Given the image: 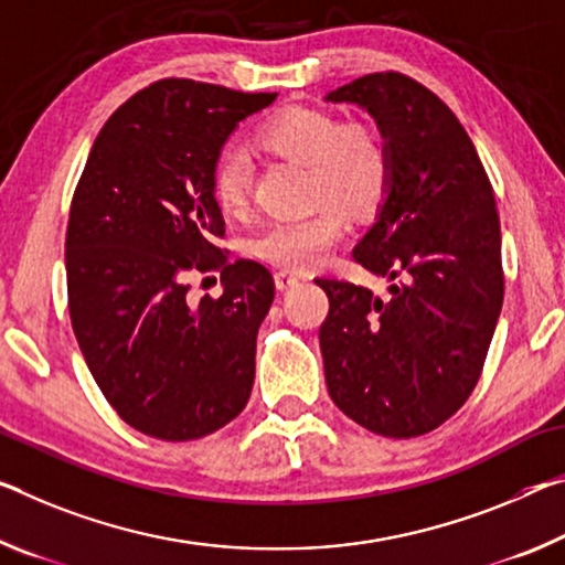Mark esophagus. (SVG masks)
<instances>
[{
    "mask_svg": "<svg viewBox=\"0 0 565 565\" xmlns=\"http://www.w3.org/2000/svg\"><path fill=\"white\" fill-rule=\"evenodd\" d=\"M274 279H276V289L279 291H289L294 286L301 284V276L297 271H279Z\"/></svg>",
    "mask_w": 565,
    "mask_h": 565,
    "instance_id": "esophagus-1",
    "label": "esophagus"
}]
</instances>
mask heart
<instances>
[{"label": "heart", "mask_w": 565, "mask_h": 565, "mask_svg": "<svg viewBox=\"0 0 565 565\" xmlns=\"http://www.w3.org/2000/svg\"><path fill=\"white\" fill-rule=\"evenodd\" d=\"M274 156L309 168L315 201H331L349 213H366L390 185V150L372 125L342 122L319 107H284L258 130ZM213 195L226 213H241L250 199V163L244 150L223 148L213 166ZM337 205H324L309 218L274 221L256 236L254 250L286 268H311L347 231Z\"/></svg>", "instance_id": "1"}]
</instances>
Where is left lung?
I'll use <instances>...</instances> for the list:
<instances>
[{
  "instance_id": "8db88e82",
  "label": "left lung",
  "mask_w": 565,
  "mask_h": 565,
  "mask_svg": "<svg viewBox=\"0 0 565 565\" xmlns=\"http://www.w3.org/2000/svg\"><path fill=\"white\" fill-rule=\"evenodd\" d=\"M324 100L364 110L390 150L387 193L352 250L387 294L315 279L329 397L370 433L425 435L470 397L503 309L495 195L460 120L415 79L364 75Z\"/></svg>"
}]
</instances>
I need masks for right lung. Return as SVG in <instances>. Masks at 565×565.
<instances>
[{
  "mask_svg": "<svg viewBox=\"0 0 565 565\" xmlns=\"http://www.w3.org/2000/svg\"><path fill=\"white\" fill-rule=\"evenodd\" d=\"M276 93L160 79L103 125L70 205V319L105 399L138 433L199 440L246 407L256 334L274 301L268 268L228 262L213 166L241 120ZM224 294L186 297L199 273Z\"/></svg>",
  "mask_w": 565,
  "mask_h": 565,
  "instance_id": "obj_1",
  "label": "right lung"
}]
</instances>
